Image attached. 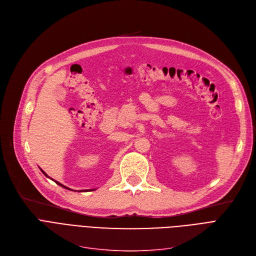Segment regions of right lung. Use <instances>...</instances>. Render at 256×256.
I'll list each match as a JSON object with an SVG mask.
<instances>
[{
  "instance_id": "obj_1",
  "label": "right lung",
  "mask_w": 256,
  "mask_h": 256,
  "mask_svg": "<svg viewBox=\"0 0 256 256\" xmlns=\"http://www.w3.org/2000/svg\"><path fill=\"white\" fill-rule=\"evenodd\" d=\"M42 173H44V176H46V172H44V171H42ZM55 182H56V184H59V186H63V188H65V189H68V188H67V186H63V184H60V182H56V180H55ZM68 190H70V189H68ZM86 191H87V190H86ZM91 191H93V190H91Z\"/></svg>"
}]
</instances>
